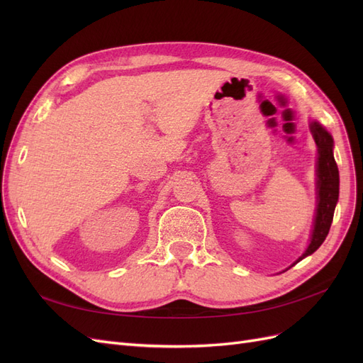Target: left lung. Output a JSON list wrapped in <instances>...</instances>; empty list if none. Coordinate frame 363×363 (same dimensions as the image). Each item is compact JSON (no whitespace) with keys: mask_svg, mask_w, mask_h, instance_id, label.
<instances>
[{"mask_svg":"<svg viewBox=\"0 0 363 363\" xmlns=\"http://www.w3.org/2000/svg\"><path fill=\"white\" fill-rule=\"evenodd\" d=\"M311 130L320 155L318 156V208L311 244L298 260L312 255L324 242L333 221L339 196V171L333 157V139L318 123H312Z\"/></svg>","mask_w":363,"mask_h":363,"instance_id":"1","label":"left lung"}]
</instances>
